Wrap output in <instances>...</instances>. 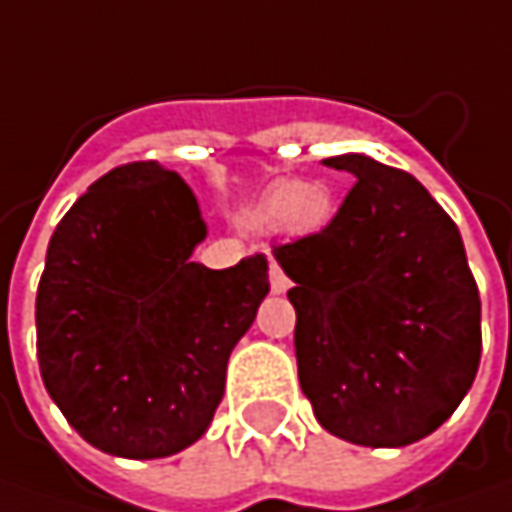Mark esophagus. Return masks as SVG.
Listing matches in <instances>:
<instances>
[{
  "label": "esophagus",
  "instance_id": "esophagus-1",
  "mask_svg": "<svg viewBox=\"0 0 512 512\" xmlns=\"http://www.w3.org/2000/svg\"><path fill=\"white\" fill-rule=\"evenodd\" d=\"M269 283H272V292L275 295H283L289 289V278L283 275V269H280L275 260H272V269H269Z\"/></svg>",
  "mask_w": 512,
  "mask_h": 512
}]
</instances>
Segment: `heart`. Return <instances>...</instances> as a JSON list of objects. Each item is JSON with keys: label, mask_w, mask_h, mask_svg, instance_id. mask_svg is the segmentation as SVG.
Masks as SVG:
<instances>
[{"label": "heart", "mask_w": 512, "mask_h": 512, "mask_svg": "<svg viewBox=\"0 0 512 512\" xmlns=\"http://www.w3.org/2000/svg\"><path fill=\"white\" fill-rule=\"evenodd\" d=\"M260 220L292 237H315L335 220V194L326 183L278 180L260 203Z\"/></svg>", "instance_id": "b5f03b06"}]
</instances>
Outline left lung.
<instances>
[{"mask_svg":"<svg viewBox=\"0 0 512 512\" xmlns=\"http://www.w3.org/2000/svg\"><path fill=\"white\" fill-rule=\"evenodd\" d=\"M323 166L358 183L326 232L272 249L295 280L300 389L326 433L407 447L476 381L478 286L458 226L412 174L367 154Z\"/></svg>","mask_w":512,"mask_h":512,"instance_id":"1","label":"left lung"}]
</instances>
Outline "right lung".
I'll return each mask as SVG.
<instances>
[{"instance_id":"1","label":"right lung","mask_w":512,"mask_h":512,"mask_svg":"<svg viewBox=\"0 0 512 512\" xmlns=\"http://www.w3.org/2000/svg\"><path fill=\"white\" fill-rule=\"evenodd\" d=\"M206 220L160 163L100 177L56 226L36 292L48 395L91 447L166 458L209 430L226 364L269 295L266 255L194 263Z\"/></svg>"}]
</instances>
